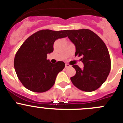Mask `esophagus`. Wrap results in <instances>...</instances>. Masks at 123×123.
I'll return each mask as SVG.
<instances>
[{
    "label": "esophagus",
    "instance_id": "esophagus-1",
    "mask_svg": "<svg viewBox=\"0 0 123 123\" xmlns=\"http://www.w3.org/2000/svg\"><path fill=\"white\" fill-rule=\"evenodd\" d=\"M66 68H69V67H71V66H70V65H69V64H66Z\"/></svg>",
    "mask_w": 123,
    "mask_h": 123
}]
</instances>
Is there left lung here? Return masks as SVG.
Here are the masks:
<instances>
[{"label":"left lung","instance_id":"left-lung-1","mask_svg":"<svg viewBox=\"0 0 123 123\" xmlns=\"http://www.w3.org/2000/svg\"><path fill=\"white\" fill-rule=\"evenodd\" d=\"M68 38L76 48L75 56H81L83 68L77 65L72 67L76 74L72 82L83 91L96 90L107 80L111 68L108 50L100 37L89 29L66 30Z\"/></svg>","mask_w":123,"mask_h":123}]
</instances>
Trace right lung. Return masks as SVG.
<instances>
[{
	"label": "right lung",
	"mask_w": 123,
	"mask_h": 123,
	"mask_svg": "<svg viewBox=\"0 0 123 123\" xmlns=\"http://www.w3.org/2000/svg\"><path fill=\"white\" fill-rule=\"evenodd\" d=\"M66 37L65 31L46 29L34 33L25 40L14 59L16 75L25 88L33 92H43L53 86L65 63L58 61L52 64L46 59L47 54L53 51L56 40Z\"/></svg>",
	"instance_id": "1"
}]
</instances>
